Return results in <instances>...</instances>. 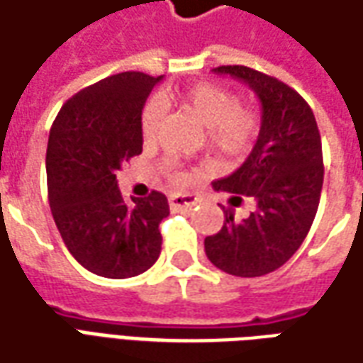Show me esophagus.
<instances>
[{
    "label": "esophagus",
    "mask_w": 363,
    "mask_h": 363,
    "mask_svg": "<svg viewBox=\"0 0 363 363\" xmlns=\"http://www.w3.org/2000/svg\"><path fill=\"white\" fill-rule=\"evenodd\" d=\"M199 202L196 196H192V194H173L171 199H169V204L174 210H179V208H192L194 204Z\"/></svg>",
    "instance_id": "34e87169"
}]
</instances>
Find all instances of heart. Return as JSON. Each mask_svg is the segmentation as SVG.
I'll list each match as a JSON object with an SVG mask.
<instances>
[{
    "label": "heart",
    "instance_id": "b5f03b06",
    "mask_svg": "<svg viewBox=\"0 0 363 363\" xmlns=\"http://www.w3.org/2000/svg\"><path fill=\"white\" fill-rule=\"evenodd\" d=\"M163 100H173L194 116L208 129V143L222 155H240L247 151L259 131V116L250 108H242L240 98L224 86L200 82L179 94L164 92ZM163 104L157 98L143 106L139 128L145 141H155L163 125ZM164 167L173 182L182 184L186 181V177L174 171L171 163Z\"/></svg>",
    "mask_w": 363,
    "mask_h": 363
}]
</instances>
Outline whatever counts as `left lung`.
<instances>
[{
    "label": "left lung",
    "instance_id": "8db88e82",
    "mask_svg": "<svg viewBox=\"0 0 363 363\" xmlns=\"http://www.w3.org/2000/svg\"><path fill=\"white\" fill-rule=\"evenodd\" d=\"M216 74L242 80L261 102V129L245 163L220 181L232 206L252 199L255 210L235 220L224 208V225L204 240L208 259L235 277H261L287 263L305 242L320 202L323 143L311 106L273 76L240 67H218Z\"/></svg>",
    "mask_w": 363,
    "mask_h": 363
}]
</instances>
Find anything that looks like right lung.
Masks as SVG:
<instances>
[{"instance_id":"1","label":"right lung","mask_w":363,"mask_h":363,"mask_svg":"<svg viewBox=\"0 0 363 363\" xmlns=\"http://www.w3.org/2000/svg\"><path fill=\"white\" fill-rule=\"evenodd\" d=\"M163 76L121 72L80 90L50 128L49 204L62 242L82 267L108 279L145 273L161 253L163 192L125 200L116 173L141 153L147 96Z\"/></svg>"}]
</instances>
